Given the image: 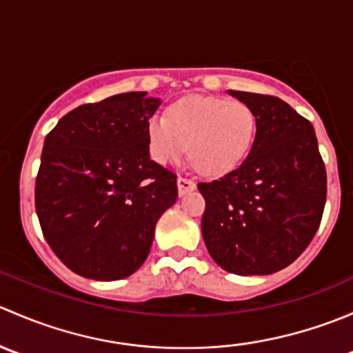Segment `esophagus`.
Segmentation results:
<instances>
[{"instance_id":"esophagus-1","label":"esophagus","mask_w":353,"mask_h":353,"mask_svg":"<svg viewBox=\"0 0 353 353\" xmlns=\"http://www.w3.org/2000/svg\"><path fill=\"white\" fill-rule=\"evenodd\" d=\"M177 190H179V196L191 193V191L196 190V183L193 179H186V177H179L177 179Z\"/></svg>"}]
</instances>
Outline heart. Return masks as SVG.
<instances>
[{
    "mask_svg": "<svg viewBox=\"0 0 353 353\" xmlns=\"http://www.w3.org/2000/svg\"><path fill=\"white\" fill-rule=\"evenodd\" d=\"M256 130V114L245 102L191 95L174 102L167 117H148V152L160 165H172L190 145L191 159L203 174L223 176L244 162Z\"/></svg>",
    "mask_w": 353,
    "mask_h": 353,
    "instance_id": "1",
    "label": "heart"
}]
</instances>
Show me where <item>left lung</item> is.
Here are the masks:
<instances>
[{
  "label": "left lung",
  "mask_w": 353,
  "mask_h": 353,
  "mask_svg": "<svg viewBox=\"0 0 353 353\" xmlns=\"http://www.w3.org/2000/svg\"><path fill=\"white\" fill-rule=\"evenodd\" d=\"M256 114L245 160L219 181L199 183L201 234L213 261L236 275H270L302 254L321 223L326 169L314 128L273 95L229 90Z\"/></svg>",
  "instance_id": "left-lung-1"
}]
</instances>
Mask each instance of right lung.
I'll return each mask as SVG.
<instances>
[{"mask_svg":"<svg viewBox=\"0 0 353 353\" xmlns=\"http://www.w3.org/2000/svg\"><path fill=\"white\" fill-rule=\"evenodd\" d=\"M147 92L83 104L46 137L35 212L54 254L85 279L110 282L145 263L155 225L177 199V177L150 159Z\"/></svg>","mask_w":353,"mask_h":353,"instance_id":"obj_1","label":"right lung"}]
</instances>
